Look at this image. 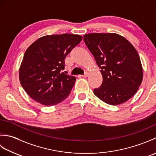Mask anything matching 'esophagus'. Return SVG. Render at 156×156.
<instances>
[{"label": "esophagus", "mask_w": 156, "mask_h": 156, "mask_svg": "<svg viewBox=\"0 0 156 156\" xmlns=\"http://www.w3.org/2000/svg\"><path fill=\"white\" fill-rule=\"evenodd\" d=\"M88 75H89L88 73V72H86L85 74H84V75H82V77H84V78H87V77H88Z\"/></svg>", "instance_id": "34e87169"}]
</instances>
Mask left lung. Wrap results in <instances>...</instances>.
Instances as JSON below:
<instances>
[{"mask_svg":"<svg viewBox=\"0 0 156 156\" xmlns=\"http://www.w3.org/2000/svg\"><path fill=\"white\" fill-rule=\"evenodd\" d=\"M86 45L101 69L102 83L94 94L108 105L124 103L136 93L143 80V68L136 49L117 34L84 35Z\"/></svg>","mask_w":156,"mask_h":156,"instance_id":"obj_1","label":"left lung"}]
</instances>
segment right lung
<instances>
[{
  "label": "right lung",
  "instance_id": "obj_1",
  "mask_svg": "<svg viewBox=\"0 0 156 156\" xmlns=\"http://www.w3.org/2000/svg\"><path fill=\"white\" fill-rule=\"evenodd\" d=\"M82 39L69 34L45 35L29 46L19 69L20 82L29 97L46 106L68 97L76 78L62 72L65 58Z\"/></svg>",
  "mask_w": 156,
  "mask_h": 156
}]
</instances>
